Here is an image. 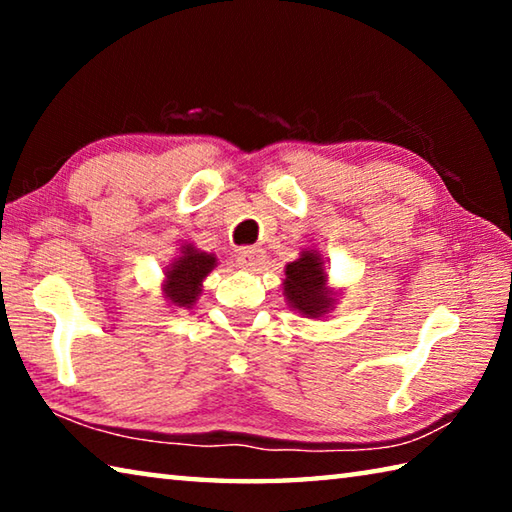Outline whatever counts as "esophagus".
<instances>
[{"label": "esophagus", "instance_id": "1", "mask_svg": "<svg viewBox=\"0 0 512 512\" xmlns=\"http://www.w3.org/2000/svg\"><path fill=\"white\" fill-rule=\"evenodd\" d=\"M264 257L266 255L262 248H241L237 255V264L239 268H244V271H257V268L264 264Z\"/></svg>", "mask_w": 512, "mask_h": 512}]
</instances>
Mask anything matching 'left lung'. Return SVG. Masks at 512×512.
<instances>
[{"label":"left lung","mask_w":512,"mask_h":512,"mask_svg":"<svg viewBox=\"0 0 512 512\" xmlns=\"http://www.w3.org/2000/svg\"><path fill=\"white\" fill-rule=\"evenodd\" d=\"M284 298L305 318H323L336 305V291L327 287L325 262L316 250H302L296 262L284 268Z\"/></svg>","instance_id":"8db88e82"}]
</instances>
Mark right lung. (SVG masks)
<instances>
[{
  "label": "right lung",
  "mask_w": 512,
  "mask_h": 512,
  "mask_svg": "<svg viewBox=\"0 0 512 512\" xmlns=\"http://www.w3.org/2000/svg\"><path fill=\"white\" fill-rule=\"evenodd\" d=\"M216 257L194 244L180 246V255L164 271L162 293L173 307L189 309L203 291V280L214 271Z\"/></svg>",
  "instance_id": "right-lung-1"
}]
</instances>
